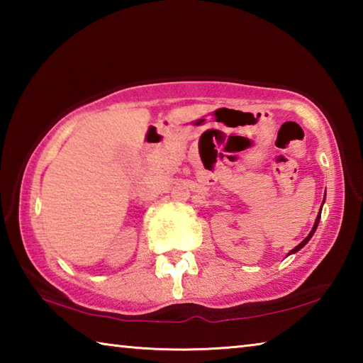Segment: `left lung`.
<instances>
[{
	"label": "left lung",
	"instance_id": "left-lung-1",
	"mask_svg": "<svg viewBox=\"0 0 363 363\" xmlns=\"http://www.w3.org/2000/svg\"><path fill=\"white\" fill-rule=\"evenodd\" d=\"M325 194H327V192H325ZM325 203V199H323V201H322V205ZM320 216H322V206H320V211H318V214H317V218H315V223H314V227H312V230L309 232V235H307L306 238H304V240L303 242H301L299 245H298V247H294L291 251H290V253H288V256H290V255H294V253H296V251H299L301 248H303L304 247V245L307 243V242H309L311 240V238H312V235H314V232H315V229H317V225H318V220H320Z\"/></svg>",
	"mask_w": 363,
	"mask_h": 363
}]
</instances>
